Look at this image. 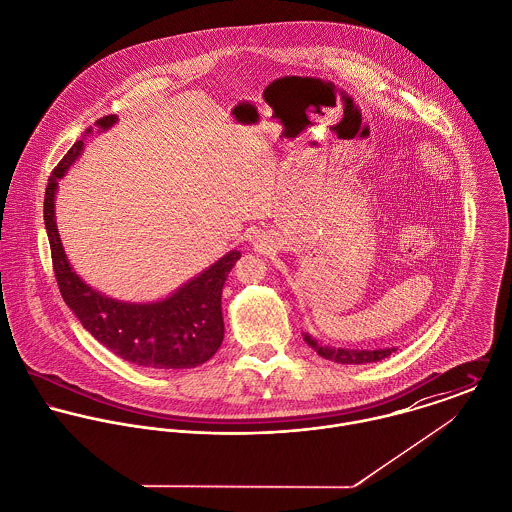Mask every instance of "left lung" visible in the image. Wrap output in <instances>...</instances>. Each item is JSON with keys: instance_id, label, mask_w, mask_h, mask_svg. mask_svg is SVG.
Masks as SVG:
<instances>
[{"instance_id": "1", "label": "left lung", "mask_w": 512, "mask_h": 512, "mask_svg": "<svg viewBox=\"0 0 512 512\" xmlns=\"http://www.w3.org/2000/svg\"><path fill=\"white\" fill-rule=\"evenodd\" d=\"M303 341L323 359L333 361V363H341V365H365V363H378L386 357H390L396 349L394 347H386V349H343V347H329L319 343L315 337H311L309 333H303Z\"/></svg>"}]
</instances>
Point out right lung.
<instances>
[{"mask_svg": "<svg viewBox=\"0 0 512 512\" xmlns=\"http://www.w3.org/2000/svg\"><path fill=\"white\" fill-rule=\"evenodd\" d=\"M116 122L118 116H106L94 126L98 132H108ZM84 134H92V128ZM82 140H78L55 167L45 191V226L57 284L65 303L98 343L128 363L173 370L207 363L219 351L224 337L220 307L222 286L240 258V252H226L171 295L155 301H124L94 290L74 272L55 217L59 179L67 175L80 157Z\"/></svg>", "mask_w": 512, "mask_h": 512, "instance_id": "obj_1", "label": "right lung"}]
</instances>
